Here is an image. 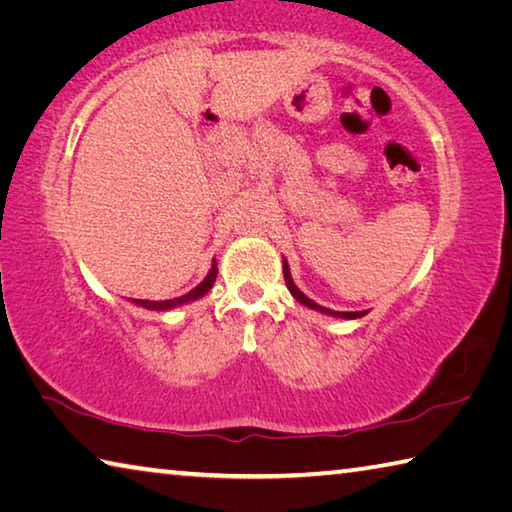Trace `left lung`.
I'll return each instance as SVG.
<instances>
[{
	"label": "left lung",
	"instance_id": "left-lung-1",
	"mask_svg": "<svg viewBox=\"0 0 512 512\" xmlns=\"http://www.w3.org/2000/svg\"><path fill=\"white\" fill-rule=\"evenodd\" d=\"M284 282H287V287H289V291L293 293V298L296 300H300L302 305H307V307H311V309H316V311H323V314H332V316H339V318H361V316H366L368 311H332V309H325V307H320V305H316L314 300H309L305 293H302L296 284H293V280H291V275H289V266H287V262H284Z\"/></svg>",
	"mask_w": 512,
	"mask_h": 512
}]
</instances>
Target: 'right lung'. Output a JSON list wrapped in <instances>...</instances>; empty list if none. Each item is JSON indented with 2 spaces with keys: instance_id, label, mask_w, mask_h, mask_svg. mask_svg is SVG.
<instances>
[{
  "instance_id": "obj_1",
  "label": "right lung",
  "mask_w": 512,
  "mask_h": 512,
  "mask_svg": "<svg viewBox=\"0 0 512 512\" xmlns=\"http://www.w3.org/2000/svg\"><path fill=\"white\" fill-rule=\"evenodd\" d=\"M216 273H219V268H216V262H214L205 280H203L201 284H198L196 289H192V291L185 293V296H180V298H171V300H135V298H133V302H135V305H140V307H144V309H153V311H167V309H171V307L185 305V302L201 298V296H205L207 291L212 289V284H214V280H216Z\"/></svg>"
}]
</instances>
